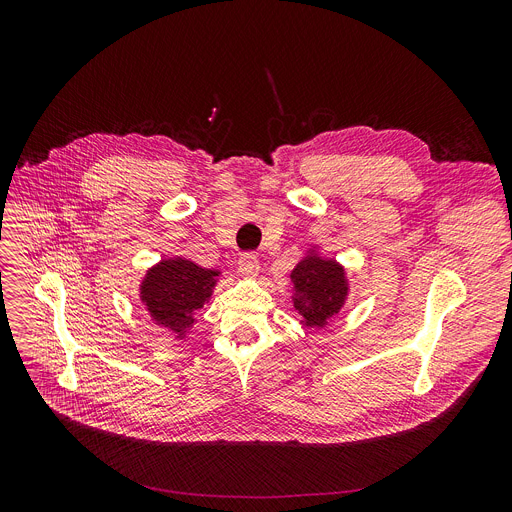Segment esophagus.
I'll use <instances>...</instances> for the list:
<instances>
[{
	"mask_svg": "<svg viewBox=\"0 0 512 512\" xmlns=\"http://www.w3.org/2000/svg\"><path fill=\"white\" fill-rule=\"evenodd\" d=\"M239 271L247 277H257L259 275V259L253 253H243L239 257Z\"/></svg>",
	"mask_w": 512,
	"mask_h": 512,
	"instance_id": "obj_1",
	"label": "esophagus"
}]
</instances>
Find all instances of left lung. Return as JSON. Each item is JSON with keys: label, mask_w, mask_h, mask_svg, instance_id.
Wrapping results in <instances>:
<instances>
[{"label": "left lung", "mask_w": 512, "mask_h": 512, "mask_svg": "<svg viewBox=\"0 0 512 512\" xmlns=\"http://www.w3.org/2000/svg\"><path fill=\"white\" fill-rule=\"evenodd\" d=\"M291 302L300 312V324L306 328H326L344 308L350 281L342 263L320 253L314 245L289 273Z\"/></svg>", "instance_id": "8db88e82"}]
</instances>
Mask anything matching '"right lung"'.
<instances>
[{
    "mask_svg": "<svg viewBox=\"0 0 512 512\" xmlns=\"http://www.w3.org/2000/svg\"><path fill=\"white\" fill-rule=\"evenodd\" d=\"M218 277V269L200 267L186 257L162 259L141 277L139 302L154 324L166 328L174 340H186L196 312L210 302Z\"/></svg>",
    "mask_w": 512,
    "mask_h": 512,
    "instance_id": "1",
    "label": "right lung"
}]
</instances>
